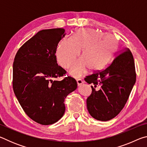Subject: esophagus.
I'll return each instance as SVG.
<instances>
[{
  "label": "esophagus",
  "instance_id": "34e87169",
  "mask_svg": "<svg viewBox=\"0 0 147 147\" xmlns=\"http://www.w3.org/2000/svg\"><path fill=\"white\" fill-rule=\"evenodd\" d=\"M76 82H77V84H78V86H80L83 84V80L80 78H78L76 79Z\"/></svg>",
  "mask_w": 147,
  "mask_h": 147
}]
</instances>
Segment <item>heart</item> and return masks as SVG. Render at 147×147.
Here are the masks:
<instances>
[{"label": "heart", "instance_id": "heart-1", "mask_svg": "<svg viewBox=\"0 0 147 147\" xmlns=\"http://www.w3.org/2000/svg\"><path fill=\"white\" fill-rule=\"evenodd\" d=\"M119 41L112 34H104L92 28H81L73 32L70 38L59 42L56 55L59 65L65 69L72 66L82 51V59L71 71L74 76L81 75L87 68L91 71L103 69L117 50Z\"/></svg>", "mask_w": 147, "mask_h": 147}]
</instances>
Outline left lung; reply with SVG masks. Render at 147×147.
<instances>
[{"label": "left lung", "mask_w": 147, "mask_h": 147, "mask_svg": "<svg viewBox=\"0 0 147 147\" xmlns=\"http://www.w3.org/2000/svg\"><path fill=\"white\" fill-rule=\"evenodd\" d=\"M111 63L95 71L84 80L91 86L87 98L90 115L98 121H107L121 112L136 83V73L132 54L128 48L121 51Z\"/></svg>", "instance_id": "left-lung-1"}]
</instances>
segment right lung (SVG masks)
Segmentation results:
<instances>
[{"mask_svg": "<svg viewBox=\"0 0 147 147\" xmlns=\"http://www.w3.org/2000/svg\"><path fill=\"white\" fill-rule=\"evenodd\" d=\"M65 29L42 30L18 50L13 64V89L30 118L42 125L56 123L65 111L64 101L77 88L76 80L57 63L56 51ZM63 77L60 81L53 80Z\"/></svg>", "mask_w": 147, "mask_h": 147, "instance_id": "obj_1", "label": "right lung"}]
</instances>
